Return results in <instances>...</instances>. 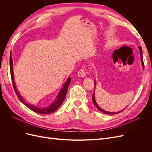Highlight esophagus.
<instances>
[{"label": "esophagus", "mask_w": 152, "mask_h": 152, "mask_svg": "<svg viewBox=\"0 0 152 152\" xmlns=\"http://www.w3.org/2000/svg\"><path fill=\"white\" fill-rule=\"evenodd\" d=\"M78 76L80 77H84L86 76V72L84 69H80L78 72Z\"/></svg>", "instance_id": "1"}]
</instances>
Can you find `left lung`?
Masks as SVG:
<instances>
[{"label":"left lung","mask_w":152,"mask_h":152,"mask_svg":"<svg viewBox=\"0 0 152 152\" xmlns=\"http://www.w3.org/2000/svg\"><path fill=\"white\" fill-rule=\"evenodd\" d=\"M138 48H139V49H140V56H141V64H142V68L144 69V63H143V59H142V49H141V47H138ZM94 87H96V80L94 81ZM95 94H94H94H93V96H92V98H93V103H94V104L95 105V107L97 108L99 110H100L101 112H102L103 113H107V114H116V113H120V112H122L123 110L125 109H123L122 110H121V111H120V112H107V111H104V110H102V108H101L98 105V104H97V103H96V99H95V95H94Z\"/></svg>","instance_id":"1"}]
</instances>
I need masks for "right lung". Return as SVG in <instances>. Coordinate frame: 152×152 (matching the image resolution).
Listing matches in <instances>:
<instances>
[{
  "label": "right lung",
  "mask_w": 152,
  "mask_h": 152,
  "mask_svg": "<svg viewBox=\"0 0 152 152\" xmlns=\"http://www.w3.org/2000/svg\"><path fill=\"white\" fill-rule=\"evenodd\" d=\"M10 70H11V79H12V85L14 87V89H15V93L18 96V98H19V99L22 102V103H23L26 107H28L30 110H31L32 111H34L36 113H38L40 114H49L51 113L54 112L56 111V110L60 107L62 103L63 102L64 99L65 98V96L67 93L68 88V86L70 84V82H71V79L70 77H68L67 80L65 82V83L64 84L63 87L61 89L60 91H59V94H58L57 97L56 99H54V102L49 105V107H45V108H39L37 107H35L34 105H31L28 103H26L25 102V100L24 98L22 97V96L20 94L19 91H18L16 89V86L15 82V80H14V73H13V63H12V54L11 51L10 53Z\"/></svg>",
  "instance_id": "obj_1"
}]
</instances>
